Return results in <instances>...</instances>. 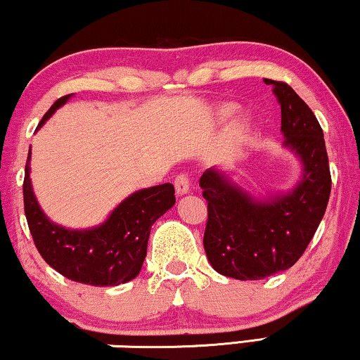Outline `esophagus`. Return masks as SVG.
<instances>
[{"mask_svg": "<svg viewBox=\"0 0 360 360\" xmlns=\"http://www.w3.org/2000/svg\"><path fill=\"white\" fill-rule=\"evenodd\" d=\"M174 189H176V194H178V195L187 194V192H189V189H191V179H189V176H187L186 173L176 176V179H174Z\"/></svg>", "mask_w": 360, "mask_h": 360, "instance_id": "obj_1", "label": "esophagus"}]
</instances>
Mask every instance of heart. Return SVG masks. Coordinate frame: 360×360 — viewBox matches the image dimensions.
<instances>
[{
  "label": "heart",
  "mask_w": 360,
  "mask_h": 360,
  "mask_svg": "<svg viewBox=\"0 0 360 360\" xmlns=\"http://www.w3.org/2000/svg\"><path fill=\"white\" fill-rule=\"evenodd\" d=\"M233 112V106H224L223 108V116H229Z\"/></svg>",
  "instance_id": "heart-1"
}]
</instances>
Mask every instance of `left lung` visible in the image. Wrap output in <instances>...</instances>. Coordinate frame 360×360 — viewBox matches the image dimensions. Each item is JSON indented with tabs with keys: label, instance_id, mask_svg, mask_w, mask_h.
Segmentation results:
<instances>
[{
	"label": "left lung",
	"instance_id": "obj_1",
	"mask_svg": "<svg viewBox=\"0 0 360 360\" xmlns=\"http://www.w3.org/2000/svg\"><path fill=\"white\" fill-rule=\"evenodd\" d=\"M281 105L284 146L304 163V176L289 195L255 202L217 171L202 174L207 200L203 248L212 266L236 280H264L300 259L323 218L331 174L323 131L307 103L286 82L265 79Z\"/></svg>",
	"mask_w": 360,
	"mask_h": 360
}]
</instances>
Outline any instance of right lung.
<instances>
[{
  "label": "right lung",
  "instance_id": "1",
  "mask_svg": "<svg viewBox=\"0 0 360 360\" xmlns=\"http://www.w3.org/2000/svg\"><path fill=\"white\" fill-rule=\"evenodd\" d=\"M69 95L58 98L39 127ZM30 150L24 176V212L32 239L41 259L68 280L90 286H117L141 271L147 255L152 224L174 205L173 184L139 191L111 213L106 223L89 231H69L48 221L40 210L29 179Z\"/></svg>",
  "mask_w": 360,
  "mask_h": 360
}]
</instances>
